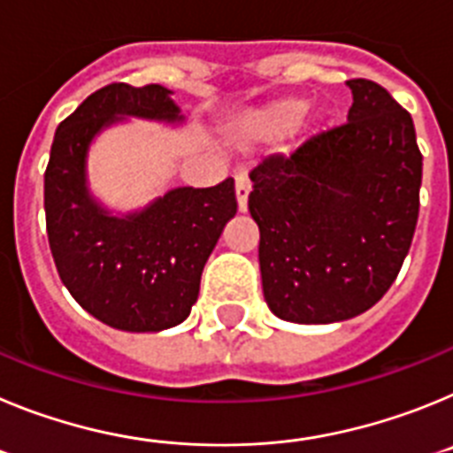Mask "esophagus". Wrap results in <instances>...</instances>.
<instances>
[{"label":"esophagus","mask_w":453,"mask_h":453,"mask_svg":"<svg viewBox=\"0 0 453 453\" xmlns=\"http://www.w3.org/2000/svg\"><path fill=\"white\" fill-rule=\"evenodd\" d=\"M250 190H251L250 179H245V177L235 179V199H238L240 213H245V211H247V199H250Z\"/></svg>","instance_id":"34e87169"}]
</instances>
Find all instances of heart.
Wrapping results in <instances>:
<instances>
[{"label":"heart","instance_id":"heart-1","mask_svg":"<svg viewBox=\"0 0 453 453\" xmlns=\"http://www.w3.org/2000/svg\"><path fill=\"white\" fill-rule=\"evenodd\" d=\"M308 104L306 99L290 97L279 99L267 106L258 108L254 113L247 115L238 127V134L250 140H270L288 134L292 127H297L299 119L306 115Z\"/></svg>","mask_w":453,"mask_h":453}]
</instances>
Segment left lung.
<instances>
[{"label": "left lung", "instance_id": "obj_1", "mask_svg": "<svg viewBox=\"0 0 453 453\" xmlns=\"http://www.w3.org/2000/svg\"><path fill=\"white\" fill-rule=\"evenodd\" d=\"M347 86L349 122L250 172L263 295L288 322L365 313L397 279L413 242L422 186L413 118L376 81Z\"/></svg>", "mask_w": 453, "mask_h": 453}]
</instances>
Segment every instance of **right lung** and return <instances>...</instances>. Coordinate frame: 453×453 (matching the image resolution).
Masks as SVG:
<instances>
[{
    "instance_id": "right-lung-1",
    "label": "right lung",
    "mask_w": 453,
    "mask_h": 453,
    "mask_svg": "<svg viewBox=\"0 0 453 453\" xmlns=\"http://www.w3.org/2000/svg\"><path fill=\"white\" fill-rule=\"evenodd\" d=\"M115 115L179 118L158 83H108L67 115L45 170V219L56 270L70 295L113 329L151 334L177 326L197 302L202 270L238 211L234 179L177 188L142 213L111 218L86 190V151Z\"/></svg>"
}]
</instances>
